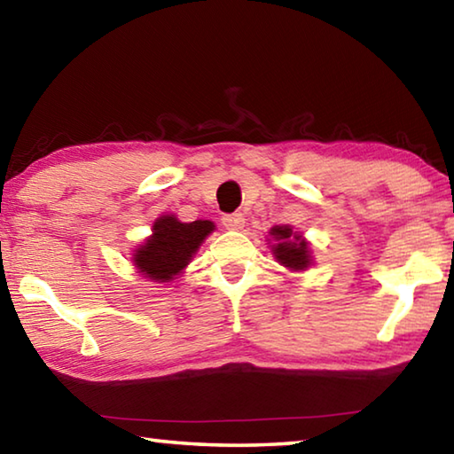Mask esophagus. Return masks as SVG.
<instances>
[{
	"label": "esophagus",
	"mask_w": 454,
	"mask_h": 454,
	"mask_svg": "<svg viewBox=\"0 0 454 454\" xmlns=\"http://www.w3.org/2000/svg\"><path fill=\"white\" fill-rule=\"evenodd\" d=\"M222 224H224L226 230H242L244 216L242 214H224V216H222Z\"/></svg>",
	"instance_id": "obj_1"
}]
</instances>
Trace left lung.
<instances>
[{"label": "left lung", "mask_w": 454, "mask_h": 454, "mask_svg": "<svg viewBox=\"0 0 454 454\" xmlns=\"http://www.w3.org/2000/svg\"><path fill=\"white\" fill-rule=\"evenodd\" d=\"M274 240V256L278 258V262L292 268V270H304L306 266L310 264V254H309V244H306L301 236L294 234V240H290L292 230L288 226H276L270 230Z\"/></svg>", "instance_id": "obj_1"}]
</instances>
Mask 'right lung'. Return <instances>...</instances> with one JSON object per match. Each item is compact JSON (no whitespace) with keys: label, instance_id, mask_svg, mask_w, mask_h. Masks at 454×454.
<instances>
[{"label":"right lung","instance_id":"obj_1","mask_svg":"<svg viewBox=\"0 0 454 454\" xmlns=\"http://www.w3.org/2000/svg\"><path fill=\"white\" fill-rule=\"evenodd\" d=\"M214 230L210 220H196L190 224L162 216L153 224V234L142 248L136 250L134 264L152 280H172L186 266L198 246Z\"/></svg>","mask_w":454,"mask_h":454}]
</instances>
